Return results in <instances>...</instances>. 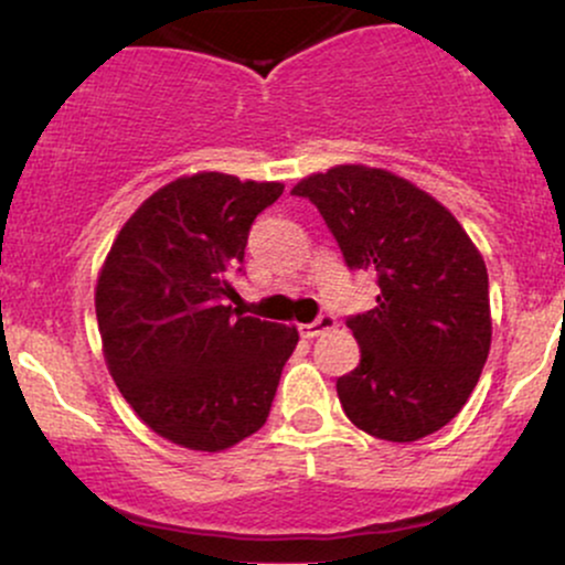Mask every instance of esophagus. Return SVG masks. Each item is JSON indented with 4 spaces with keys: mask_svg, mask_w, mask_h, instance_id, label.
<instances>
[{
    "mask_svg": "<svg viewBox=\"0 0 565 565\" xmlns=\"http://www.w3.org/2000/svg\"><path fill=\"white\" fill-rule=\"evenodd\" d=\"M334 327H337L334 316L323 313V316H319V319H316L313 323H305V327H300V334H302V337H308V340H313V337L332 332Z\"/></svg>",
    "mask_w": 565,
    "mask_h": 565,
    "instance_id": "1",
    "label": "esophagus"
}]
</instances>
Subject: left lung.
Listing matches in <instances>:
<instances>
[{
	"label": "left lung",
	"instance_id": "1",
	"mask_svg": "<svg viewBox=\"0 0 565 565\" xmlns=\"http://www.w3.org/2000/svg\"><path fill=\"white\" fill-rule=\"evenodd\" d=\"M319 206L350 268L377 274V305L348 319L359 366L337 380L348 419L408 444L451 423L491 348L489 274L459 220L406 178L337 164L291 188Z\"/></svg>",
	"mask_w": 565,
	"mask_h": 565
}]
</instances>
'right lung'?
<instances>
[{
    "instance_id": "add662e5",
    "label": "right lung",
    "mask_w": 565,
    "mask_h": 565,
    "mask_svg": "<svg viewBox=\"0 0 565 565\" xmlns=\"http://www.w3.org/2000/svg\"><path fill=\"white\" fill-rule=\"evenodd\" d=\"M281 183L183 174L151 193L116 233L95 284L103 359L161 438L225 451L268 419L297 327L225 305L252 223Z\"/></svg>"
}]
</instances>
